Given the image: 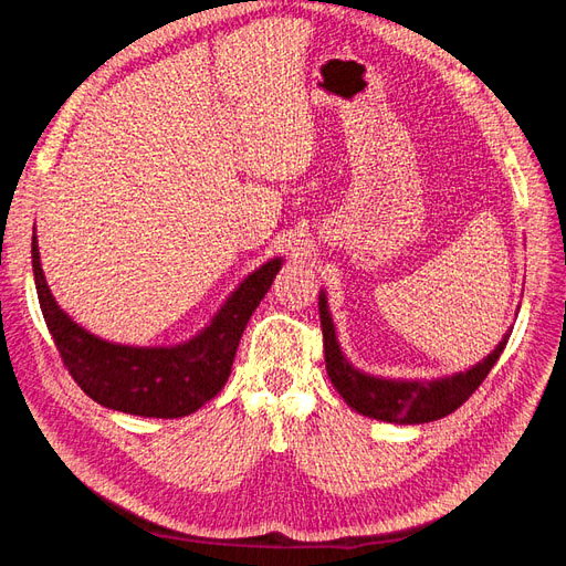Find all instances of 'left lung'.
<instances>
[{
    "label": "left lung",
    "instance_id": "left-lung-1",
    "mask_svg": "<svg viewBox=\"0 0 566 566\" xmlns=\"http://www.w3.org/2000/svg\"><path fill=\"white\" fill-rule=\"evenodd\" d=\"M318 314L323 331L325 370H328V378L333 387L339 391V397L345 399L347 406H352L356 413L397 424L432 422L453 413V410L465 403L474 394V389L484 382L489 370L501 358L512 333L510 328L499 345H495V349L468 370H460L437 380H391L358 370L345 356V352L339 349L335 323L328 310V297H325L323 290L318 295Z\"/></svg>",
    "mask_w": 566,
    "mask_h": 566
}]
</instances>
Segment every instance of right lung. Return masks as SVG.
<instances>
[{
    "mask_svg": "<svg viewBox=\"0 0 566 566\" xmlns=\"http://www.w3.org/2000/svg\"><path fill=\"white\" fill-rule=\"evenodd\" d=\"M283 266L273 256L238 285L221 310L191 339L172 347H134L84 331L56 304L46 285L38 235L32 233V273L46 328L63 366L96 403L142 418H184L227 385L238 342Z\"/></svg>",
    "mask_w": 566,
    "mask_h": 566,
    "instance_id": "obj_1",
    "label": "right lung"
}]
</instances>
